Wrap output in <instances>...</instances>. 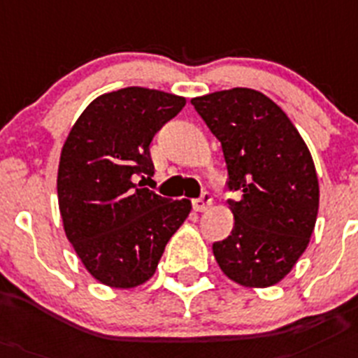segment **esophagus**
Returning a JSON list of instances; mask_svg holds the SVG:
<instances>
[{
	"mask_svg": "<svg viewBox=\"0 0 358 358\" xmlns=\"http://www.w3.org/2000/svg\"><path fill=\"white\" fill-rule=\"evenodd\" d=\"M211 203H213V194L209 193V191H206V193H203L202 196L194 200L193 207H194V209H196L198 213H203V211H207L209 207H211Z\"/></svg>",
	"mask_w": 358,
	"mask_h": 358,
	"instance_id": "1",
	"label": "esophagus"
}]
</instances>
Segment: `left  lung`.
<instances>
[{
	"instance_id": "8db88e82",
	"label": "left lung",
	"mask_w": 358,
	"mask_h": 358,
	"mask_svg": "<svg viewBox=\"0 0 358 358\" xmlns=\"http://www.w3.org/2000/svg\"><path fill=\"white\" fill-rule=\"evenodd\" d=\"M218 138L227 165L235 227L213 244L225 276L244 287H269L293 269L313 235L318 178L308 145L287 114L244 87L193 98Z\"/></svg>"
}]
</instances>
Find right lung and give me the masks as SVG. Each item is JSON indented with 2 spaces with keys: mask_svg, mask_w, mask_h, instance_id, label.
<instances>
[{
  "mask_svg": "<svg viewBox=\"0 0 358 358\" xmlns=\"http://www.w3.org/2000/svg\"><path fill=\"white\" fill-rule=\"evenodd\" d=\"M185 98L125 87L87 105L63 143L58 202L63 229L85 269L109 287L129 289L155 275L164 249L191 213L134 184L155 173V134L184 109Z\"/></svg>",
  "mask_w": 358,
  "mask_h": 358,
  "instance_id": "1",
  "label": "right lung"
}]
</instances>
